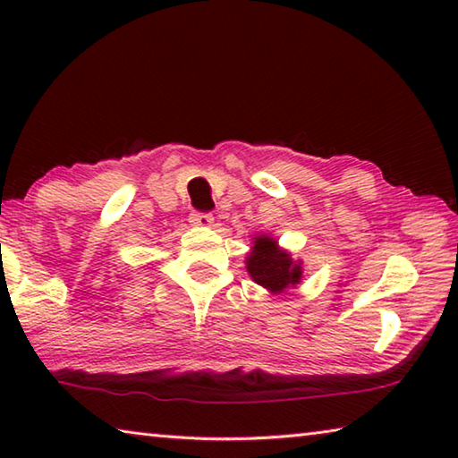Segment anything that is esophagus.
Returning <instances> with one entry per match:
<instances>
[{"instance_id":"esophagus-1","label":"esophagus","mask_w":458,"mask_h":458,"mask_svg":"<svg viewBox=\"0 0 458 458\" xmlns=\"http://www.w3.org/2000/svg\"><path fill=\"white\" fill-rule=\"evenodd\" d=\"M190 222H191V226H198V228H212L214 226V216L212 214L193 212L190 216Z\"/></svg>"}]
</instances>
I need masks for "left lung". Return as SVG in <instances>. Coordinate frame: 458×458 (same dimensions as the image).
Returning <instances> with one entry per match:
<instances>
[{"mask_svg": "<svg viewBox=\"0 0 458 458\" xmlns=\"http://www.w3.org/2000/svg\"><path fill=\"white\" fill-rule=\"evenodd\" d=\"M246 270L252 281L270 294H283L303 281V260H294L293 254L268 234L252 238L250 252L246 254Z\"/></svg>", "mask_w": 458, "mask_h": 458, "instance_id": "left-lung-1", "label": "left lung"}]
</instances>
